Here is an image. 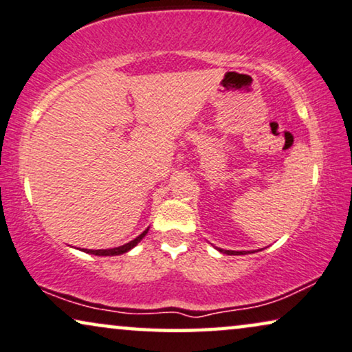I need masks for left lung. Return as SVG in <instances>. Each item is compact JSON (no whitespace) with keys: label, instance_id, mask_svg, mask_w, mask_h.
I'll return each mask as SVG.
<instances>
[{"label":"left lung","instance_id":"left-lung-1","mask_svg":"<svg viewBox=\"0 0 352 352\" xmlns=\"http://www.w3.org/2000/svg\"><path fill=\"white\" fill-rule=\"evenodd\" d=\"M220 252H223V254H228V256H233V254H248V251H228V250H220Z\"/></svg>","mask_w":352,"mask_h":352}]
</instances>
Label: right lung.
<instances>
[{
  "label": "right lung",
  "instance_id": "right-lung-1",
  "mask_svg": "<svg viewBox=\"0 0 352 352\" xmlns=\"http://www.w3.org/2000/svg\"><path fill=\"white\" fill-rule=\"evenodd\" d=\"M148 230H149V228H146V230H144L142 235H138L137 238H135V240L125 243V245H122V246L111 248V250H80V251L88 252V254H95V256H119V254H125V252H129L130 250H133V248L137 246L138 243L142 241L144 236H146Z\"/></svg>",
  "mask_w": 352,
  "mask_h": 352
}]
</instances>
